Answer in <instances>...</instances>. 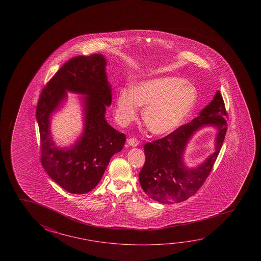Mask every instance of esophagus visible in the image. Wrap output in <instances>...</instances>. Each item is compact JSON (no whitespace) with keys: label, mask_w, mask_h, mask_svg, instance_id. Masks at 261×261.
Returning <instances> with one entry per match:
<instances>
[{"label":"esophagus","mask_w":261,"mask_h":261,"mask_svg":"<svg viewBox=\"0 0 261 261\" xmlns=\"http://www.w3.org/2000/svg\"><path fill=\"white\" fill-rule=\"evenodd\" d=\"M127 144H128L129 145H131V146H137L138 144H139V142H138L137 138L130 137V138L127 139Z\"/></svg>","instance_id":"34e87169"}]
</instances>
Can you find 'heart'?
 <instances>
[{
	"label": "heart",
	"instance_id": "obj_1",
	"mask_svg": "<svg viewBox=\"0 0 261 261\" xmlns=\"http://www.w3.org/2000/svg\"><path fill=\"white\" fill-rule=\"evenodd\" d=\"M197 90L181 77L164 76L142 82L133 90L124 88L116 99V118L127 124L145 107L143 118L150 132L167 135L187 119L196 106Z\"/></svg>",
	"mask_w": 261,
	"mask_h": 261
}]
</instances>
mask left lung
Masks as SVG:
<instances>
[{"mask_svg":"<svg viewBox=\"0 0 261 261\" xmlns=\"http://www.w3.org/2000/svg\"><path fill=\"white\" fill-rule=\"evenodd\" d=\"M227 112L218 91L199 116L163 138L146 143L145 162L139 173L143 190L152 199L165 204L179 203L195 195L205 183L218 158L226 136ZM212 124L218 128L216 151L197 169L186 168L181 154L188 139L201 126Z\"/></svg>","mask_w":261,"mask_h":261,"instance_id":"obj_1","label":"left lung"}]
</instances>
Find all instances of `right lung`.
<instances>
[{
  "label": "right lung",
  "instance_id": "obj_1",
  "mask_svg": "<svg viewBox=\"0 0 261 261\" xmlns=\"http://www.w3.org/2000/svg\"><path fill=\"white\" fill-rule=\"evenodd\" d=\"M103 56H78L63 64L43 87L36 107L40 155L51 179L71 194H86L102 178L114 154L123 148L125 136L107 124L106 107L112 102ZM86 94L85 131L70 150H58L49 135V116L66 91Z\"/></svg>",
  "mask_w": 261,
  "mask_h": 261
}]
</instances>
